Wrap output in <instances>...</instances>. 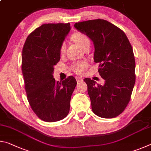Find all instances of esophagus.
<instances>
[{
    "label": "esophagus",
    "mask_w": 151,
    "mask_h": 151,
    "mask_svg": "<svg viewBox=\"0 0 151 151\" xmlns=\"http://www.w3.org/2000/svg\"><path fill=\"white\" fill-rule=\"evenodd\" d=\"M76 80L77 81V83H80V82H83V79L81 77H79V76H76Z\"/></svg>",
    "instance_id": "obj_1"
}]
</instances>
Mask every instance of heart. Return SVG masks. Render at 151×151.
Instances as JSON below:
<instances>
[{"label": "heart", "instance_id": "1", "mask_svg": "<svg viewBox=\"0 0 151 151\" xmlns=\"http://www.w3.org/2000/svg\"><path fill=\"white\" fill-rule=\"evenodd\" d=\"M72 39L73 41H75L76 44L78 46L85 49L86 47H90L91 45V40L85 34L82 32H75L72 35ZM66 48L65 43L63 42L60 46V51L61 53H63L65 52ZM88 63L83 62V63H76L71 66V69L73 70V72H75L77 74H82L86 68H87Z\"/></svg>", "mask_w": 151, "mask_h": 151}]
</instances>
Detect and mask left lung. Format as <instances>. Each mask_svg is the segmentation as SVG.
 <instances>
[{
    "instance_id": "left-lung-1",
    "label": "left lung",
    "mask_w": 151,
    "mask_h": 151,
    "mask_svg": "<svg viewBox=\"0 0 151 151\" xmlns=\"http://www.w3.org/2000/svg\"><path fill=\"white\" fill-rule=\"evenodd\" d=\"M75 27L93 40L94 60L99 64V75L104 85L84 79L87 85L92 110L101 118H114L129 104L135 83V60L125 33L103 19L76 22Z\"/></svg>"
}]
</instances>
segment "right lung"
I'll use <instances>...</instances> for the list:
<instances>
[{
    "mask_svg": "<svg viewBox=\"0 0 151 151\" xmlns=\"http://www.w3.org/2000/svg\"><path fill=\"white\" fill-rule=\"evenodd\" d=\"M70 30L69 22L42 24L28 36L22 48V72L28 101L45 122L60 121L70 111L76 79L69 76L59 83L52 75L60 59V46Z\"/></svg>",
    "mask_w": 151,
    "mask_h": 151,
    "instance_id": "obj_1",
    "label": "right lung"
}]
</instances>
